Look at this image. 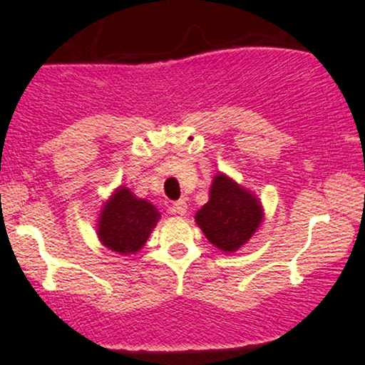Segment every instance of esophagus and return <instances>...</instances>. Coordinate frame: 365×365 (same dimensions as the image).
I'll use <instances>...</instances> for the list:
<instances>
[{
	"label": "esophagus",
	"mask_w": 365,
	"mask_h": 365,
	"mask_svg": "<svg viewBox=\"0 0 365 365\" xmlns=\"http://www.w3.org/2000/svg\"><path fill=\"white\" fill-rule=\"evenodd\" d=\"M186 211H187V203L184 200L174 201L173 208H170V213L179 215V217H184V215H186Z\"/></svg>",
	"instance_id": "esophagus-1"
}]
</instances>
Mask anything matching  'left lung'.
<instances>
[{"label":"left lung","mask_w":365,"mask_h":365,"mask_svg":"<svg viewBox=\"0 0 365 365\" xmlns=\"http://www.w3.org/2000/svg\"><path fill=\"white\" fill-rule=\"evenodd\" d=\"M262 222L260 203L227 175L218 174L210 201L196 213L206 238L223 252H235L254 235Z\"/></svg>","instance_id":"1"}]
</instances>
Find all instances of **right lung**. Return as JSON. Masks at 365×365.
Segmentation results:
<instances>
[{
  "mask_svg": "<svg viewBox=\"0 0 365 365\" xmlns=\"http://www.w3.org/2000/svg\"><path fill=\"white\" fill-rule=\"evenodd\" d=\"M159 218L154 205L135 197L127 187H120L101 211L98 237L110 250L133 254L142 249Z\"/></svg>",
  "mask_w": 365,
  "mask_h": 365,
  "instance_id": "obj_1",
  "label": "right lung"
}]
</instances>
